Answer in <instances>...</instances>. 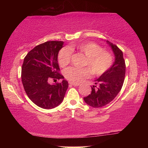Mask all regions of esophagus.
Listing matches in <instances>:
<instances>
[{
  "label": "esophagus",
  "mask_w": 148,
  "mask_h": 148,
  "mask_svg": "<svg viewBox=\"0 0 148 148\" xmlns=\"http://www.w3.org/2000/svg\"><path fill=\"white\" fill-rule=\"evenodd\" d=\"M69 84L71 85V86H79V84H78V83L69 82Z\"/></svg>",
  "instance_id": "obj_1"
}]
</instances>
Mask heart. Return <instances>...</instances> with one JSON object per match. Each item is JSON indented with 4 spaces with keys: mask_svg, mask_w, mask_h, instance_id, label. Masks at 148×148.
<instances>
[{
    "mask_svg": "<svg viewBox=\"0 0 148 148\" xmlns=\"http://www.w3.org/2000/svg\"><path fill=\"white\" fill-rule=\"evenodd\" d=\"M77 50L86 56L84 66L88 67H69L64 72V76L71 82H80L88 78L92 73L95 76H101L110 69L113 63L112 54L104 50L100 45L94 42H84L77 45H71L60 50L58 60L60 66L64 67L70 63L72 58V51Z\"/></svg>",
    "mask_w": 148,
    "mask_h": 148,
    "instance_id": "1",
    "label": "heart"
}]
</instances>
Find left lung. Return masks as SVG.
<instances>
[{
  "label": "left lung",
  "instance_id": "8db88e82",
  "mask_svg": "<svg viewBox=\"0 0 148 148\" xmlns=\"http://www.w3.org/2000/svg\"><path fill=\"white\" fill-rule=\"evenodd\" d=\"M115 55V61L108 71L96 80L92 92L84 97L85 102L94 108L106 106L114 100L122 88L125 80L126 65L122 50L118 46L107 42Z\"/></svg>",
  "mask_w": 148,
  "mask_h": 148
}]
</instances>
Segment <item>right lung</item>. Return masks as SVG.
Instances as JSON below:
<instances>
[{"instance_id": "add662e5", "label": "right lung", "mask_w": 148, "mask_h": 148, "mask_svg": "<svg viewBox=\"0 0 148 148\" xmlns=\"http://www.w3.org/2000/svg\"><path fill=\"white\" fill-rule=\"evenodd\" d=\"M63 42L48 41L36 46L28 52L21 67V80L28 98L44 109L58 106L63 100L67 81L50 84V79H64L60 73L58 54Z\"/></svg>"}]
</instances>
